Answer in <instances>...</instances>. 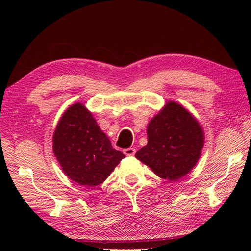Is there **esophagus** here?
Instances as JSON below:
<instances>
[{
	"mask_svg": "<svg viewBox=\"0 0 251 251\" xmlns=\"http://www.w3.org/2000/svg\"><path fill=\"white\" fill-rule=\"evenodd\" d=\"M136 153V149L135 148H127L124 150V154L127 156H134Z\"/></svg>",
	"mask_w": 251,
	"mask_h": 251,
	"instance_id": "34e87169",
	"label": "esophagus"
}]
</instances>
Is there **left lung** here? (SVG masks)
I'll return each instance as SVG.
<instances>
[{
    "label": "left lung",
    "instance_id": "obj_1",
    "mask_svg": "<svg viewBox=\"0 0 251 251\" xmlns=\"http://www.w3.org/2000/svg\"><path fill=\"white\" fill-rule=\"evenodd\" d=\"M148 143L136 153L140 162L165 180L177 181L196 165L204 130L184 106L168 101L147 127Z\"/></svg>",
    "mask_w": 251,
    "mask_h": 251
}]
</instances>
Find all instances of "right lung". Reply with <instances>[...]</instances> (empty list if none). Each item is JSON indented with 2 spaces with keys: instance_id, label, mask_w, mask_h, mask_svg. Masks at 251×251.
<instances>
[{
  "instance_id": "right-lung-1",
  "label": "right lung",
  "mask_w": 251,
  "mask_h": 251,
  "mask_svg": "<svg viewBox=\"0 0 251 251\" xmlns=\"http://www.w3.org/2000/svg\"><path fill=\"white\" fill-rule=\"evenodd\" d=\"M52 151L69 178L83 186H97L125 157L112 147L92 112L76 102L65 111L52 136Z\"/></svg>"
}]
</instances>
